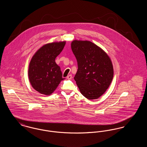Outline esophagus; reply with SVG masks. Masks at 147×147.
Wrapping results in <instances>:
<instances>
[{"instance_id":"obj_1","label":"esophagus","mask_w":147,"mask_h":147,"mask_svg":"<svg viewBox=\"0 0 147 147\" xmlns=\"http://www.w3.org/2000/svg\"><path fill=\"white\" fill-rule=\"evenodd\" d=\"M67 78L68 79H71L72 78V76H71V74H69V76H68L67 77Z\"/></svg>"}]
</instances>
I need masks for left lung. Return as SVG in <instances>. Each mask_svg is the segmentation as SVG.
<instances>
[{
    "instance_id": "left-lung-1",
    "label": "left lung",
    "mask_w": 147,
    "mask_h": 147,
    "mask_svg": "<svg viewBox=\"0 0 147 147\" xmlns=\"http://www.w3.org/2000/svg\"><path fill=\"white\" fill-rule=\"evenodd\" d=\"M71 50L77 59L78 70L74 78L81 94L89 99H97L111 83L113 68L105 51L89 41L74 40Z\"/></svg>"
}]
</instances>
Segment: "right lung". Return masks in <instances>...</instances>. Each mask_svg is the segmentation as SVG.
Segmentation results:
<instances>
[{
	"mask_svg": "<svg viewBox=\"0 0 147 147\" xmlns=\"http://www.w3.org/2000/svg\"><path fill=\"white\" fill-rule=\"evenodd\" d=\"M65 43H47L38 49L31 59L28 67L29 81L35 90L41 94H52L64 79L55 59L62 51Z\"/></svg>",
	"mask_w": 147,
	"mask_h": 147,
	"instance_id": "add662e5",
	"label": "right lung"
}]
</instances>
